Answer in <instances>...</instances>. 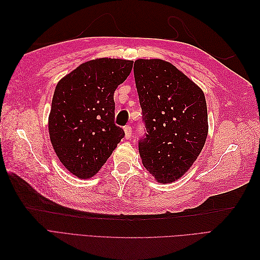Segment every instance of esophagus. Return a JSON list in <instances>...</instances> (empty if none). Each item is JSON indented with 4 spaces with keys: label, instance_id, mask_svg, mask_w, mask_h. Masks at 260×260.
<instances>
[{
    "label": "esophagus",
    "instance_id": "34e87169",
    "mask_svg": "<svg viewBox=\"0 0 260 260\" xmlns=\"http://www.w3.org/2000/svg\"><path fill=\"white\" fill-rule=\"evenodd\" d=\"M124 133H125V139H130L132 137V128L130 125H125L124 127Z\"/></svg>",
    "mask_w": 260,
    "mask_h": 260
}]
</instances>
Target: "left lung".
Returning <instances> with one entry per match:
<instances>
[{
	"label": "left lung",
	"mask_w": 260,
	"mask_h": 260,
	"mask_svg": "<svg viewBox=\"0 0 260 260\" xmlns=\"http://www.w3.org/2000/svg\"><path fill=\"white\" fill-rule=\"evenodd\" d=\"M133 73L146 130L139 141L143 166L159 183L174 182L190 169L205 144V95L162 59H138Z\"/></svg>",
	"instance_id": "left-lung-1"
}]
</instances>
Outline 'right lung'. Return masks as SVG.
<instances>
[{"mask_svg": "<svg viewBox=\"0 0 260 260\" xmlns=\"http://www.w3.org/2000/svg\"><path fill=\"white\" fill-rule=\"evenodd\" d=\"M132 60L98 58L59 80L49 116L50 139L60 162L80 179L98 174L124 137L115 124L114 92Z\"/></svg>", "mask_w": 260, "mask_h": 260, "instance_id": "obj_1", "label": "right lung"}]
</instances>
